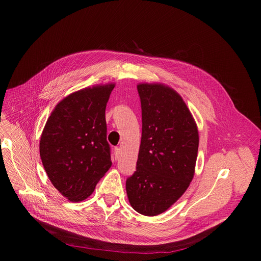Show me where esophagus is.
<instances>
[{"label":"esophagus","mask_w":261,"mask_h":261,"mask_svg":"<svg viewBox=\"0 0 261 261\" xmlns=\"http://www.w3.org/2000/svg\"><path fill=\"white\" fill-rule=\"evenodd\" d=\"M114 155H115V159L118 160L119 157L121 156V150H120L119 147H115V153H114Z\"/></svg>","instance_id":"1"}]
</instances>
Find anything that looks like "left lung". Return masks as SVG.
<instances>
[{"mask_svg":"<svg viewBox=\"0 0 261 261\" xmlns=\"http://www.w3.org/2000/svg\"><path fill=\"white\" fill-rule=\"evenodd\" d=\"M142 133L136 171L127 178L131 206L141 215L167 211L194 176L198 129L180 95L163 84H138Z\"/></svg>","mask_w":261,"mask_h":261,"instance_id":"obj_1","label":"left lung"}]
</instances>
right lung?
<instances>
[{
    "instance_id": "add662e5",
    "label": "right lung",
    "mask_w": 261,
    "mask_h": 261,
    "mask_svg": "<svg viewBox=\"0 0 261 261\" xmlns=\"http://www.w3.org/2000/svg\"><path fill=\"white\" fill-rule=\"evenodd\" d=\"M115 84L97 85L61 100L40 138V157L55 188L72 202L87 199L111 166L105 108Z\"/></svg>"
}]
</instances>
